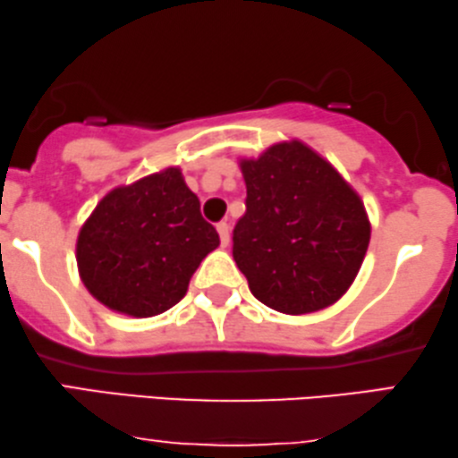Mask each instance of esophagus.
Segmentation results:
<instances>
[{"label":"esophagus","mask_w":458,"mask_h":458,"mask_svg":"<svg viewBox=\"0 0 458 458\" xmlns=\"http://www.w3.org/2000/svg\"><path fill=\"white\" fill-rule=\"evenodd\" d=\"M216 231H218V235H221V246H227V243H229V225L227 223H218Z\"/></svg>","instance_id":"1"}]
</instances>
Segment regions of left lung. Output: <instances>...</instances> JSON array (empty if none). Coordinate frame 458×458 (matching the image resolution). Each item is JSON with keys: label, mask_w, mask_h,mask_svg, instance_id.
Here are the masks:
<instances>
[{"label": "left lung", "mask_w": 458, "mask_h": 458, "mask_svg": "<svg viewBox=\"0 0 458 458\" xmlns=\"http://www.w3.org/2000/svg\"><path fill=\"white\" fill-rule=\"evenodd\" d=\"M246 215L233 259L250 293L288 316L330 307L364 263L370 221L364 201L330 162L301 140L242 159Z\"/></svg>", "instance_id": "8db88e82"}]
</instances>
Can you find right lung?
<instances>
[{"label": "right lung", "mask_w": 458, "mask_h": 458, "mask_svg": "<svg viewBox=\"0 0 458 458\" xmlns=\"http://www.w3.org/2000/svg\"><path fill=\"white\" fill-rule=\"evenodd\" d=\"M221 243L178 168H165L98 201L77 235V269L94 299L153 318L187 294L201 260Z\"/></svg>", "instance_id": "add662e5"}]
</instances>
